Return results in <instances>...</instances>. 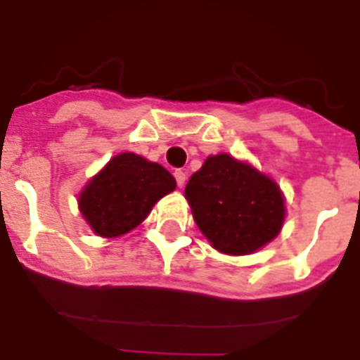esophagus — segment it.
Returning a JSON list of instances; mask_svg holds the SVG:
<instances>
[{
	"instance_id": "obj_1",
	"label": "esophagus",
	"mask_w": 360,
	"mask_h": 360,
	"mask_svg": "<svg viewBox=\"0 0 360 360\" xmlns=\"http://www.w3.org/2000/svg\"><path fill=\"white\" fill-rule=\"evenodd\" d=\"M174 177H176L177 181V186L183 188L184 183H186V172H183V170H176V172H174Z\"/></svg>"
}]
</instances>
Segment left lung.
Instances as JSON below:
<instances>
[{
  "mask_svg": "<svg viewBox=\"0 0 360 360\" xmlns=\"http://www.w3.org/2000/svg\"><path fill=\"white\" fill-rule=\"evenodd\" d=\"M184 197L200 233L229 256L270 243L286 217L277 183L229 154L207 158L188 181Z\"/></svg>",
  "mask_w": 360,
  "mask_h": 360,
  "instance_id": "1",
  "label": "left lung"
}]
</instances>
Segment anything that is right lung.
Masks as SVG:
<instances>
[{"instance_id": "add662e5", "label": "right lung", "mask_w": 360, "mask_h": 360, "mask_svg": "<svg viewBox=\"0 0 360 360\" xmlns=\"http://www.w3.org/2000/svg\"><path fill=\"white\" fill-rule=\"evenodd\" d=\"M174 190L176 179L161 165L122 153L86 183L78 204L94 233L117 238L140 226L154 204Z\"/></svg>"}]
</instances>
